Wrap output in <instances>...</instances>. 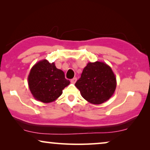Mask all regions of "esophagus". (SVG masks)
Segmentation results:
<instances>
[{
    "label": "esophagus",
    "instance_id": "esophagus-1",
    "mask_svg": "<svg viewBox=\"0 0 150 150\" xmlns=\"http://www.w3.org/2000/svg\"><path fill=\"white\" fill-rule=\"evenodd\" d=\"M76 80H77L76 78H74V79H72L71 80V83H72V84H74L76 82Z\"/></svg>",
    "mask_w": 150,
    "mask_h": 150
}]
</instances>
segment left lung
<instances>
[{"label":"left lung","mask_w":150,"mask_h":150,"mask_svg":"<svg viewBox=\"0 0 150 150\" xmlns=\"http://www.w3.org/2000/svg\"><path fill=\"white\" fill-rule=\"evenodd\" d=\"M84 99L100 104L112 97L117 86L116 77L109 65L101 61L89 62L75 84Z\"/></svg>","instance_id":"obj_1"}]
</instances>
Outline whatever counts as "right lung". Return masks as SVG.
Segmentation results:
<instances>
[{
  "label": "right lung",
  "instance_id": "right-lung-1",
  "mask_svg": "<svg viewBox=\"0 0 150 150\" xmlns=\"http://www.w3.org/2000/svg\"><path fill=\"white\" fill-rule=\"evenodd\" d=\"M70 83L64 72L57 69L54 63L46 59L36 63L28 76V87L34 98L44 103L54 102L61 96L63 90Z\"/></svg>",
  "mask_w": 150,
  "mask_h": 150
}]
</instances>
